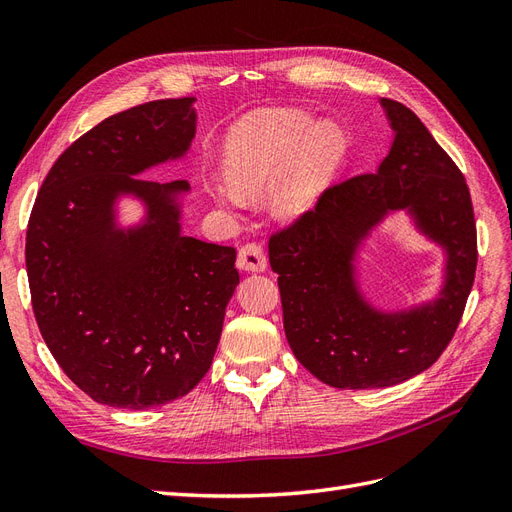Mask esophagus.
<instances>
[{
  "instance_id": "34e87169",
  "label": "esophagus",
  "mask_w": 512,
  "mask_h": 512,
  "mask_svg": "<svg viewBox=\"0 0 512 512\" xmlns=\"http://www.w3.org/2000/svg\"><path fill=\"white\" fill-rule=\"evenodd\" d=\"M237 267L243 271H265L267 269V254L262 250V245L256 241H250L241 245L237 256Z\"/></svg>"
}]
</instances>
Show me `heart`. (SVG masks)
I'll list each match as a JSON object with an SVG mask.
<instances>
[{
    "label": "heart",
    "mask_w": 512,
    "mask_h": 512,
    "mask_svg": "<svg viewBox=\"0 0 512 512\" xmlns=\"http://www.w3.org/2000/svg\"><path fill=\"white\" fill-rule=\"evenodd\" d=\"M344 153V136L333 123L303 111L275 108L250 115L232 128L226 143L228 181L209 185L226 207H243L247 196L273 188V207L294 218L316 205Z\"/></svg>",
    "instance_id": "b5f03b06"
}]
</instances>
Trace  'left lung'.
<instances>
[{
	"mask_svg": "<svg viewBox=\"0 0 512 512\" xmlns=\"http://www.w3.org/2000/svg\"><path fill=\"white\" fill-rule=\"evenodd\" d=\"M382 106L395 141L376 173L331 185L314 209L269 239L288 344L335 389L393 386L436 363L476 273V222L463 173L408 106L389 98ZM397 208H408L447 250V284L433 304L386 315L360 297L351 258L366 232Z\"/></svg>",
	"mask_w": 512,
	"mask_h": 512,
	"instance_id": "1",
	"label": "left lung"
}]
</instances>
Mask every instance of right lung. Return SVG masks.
<instances>
[{
  "label": "right lung",
  "instance_id": "right-lung-1",
  "mask_svg": "<svg viewBox=\"0 0 512 512\" xmlns=\"http://www.w3.org/2000/svg\"><path fill=\"white\" fill-rule=\"evenodd\" d=\"M192 102L153 100L100 121L57 158L29 215L38 329L98 404L145 410L188 395L211 367L239 284L235 247L181 235L188 181L134 177L190 149ZM119 193L148 205L143 227L114 226Z\"/></svg>",
  "mask_w": 512,
  "mask_h": 512
}]
</instances>
